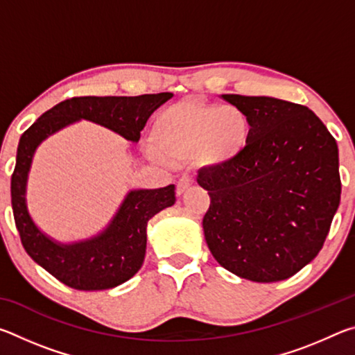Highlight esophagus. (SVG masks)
<instances>
[{"label": "esophagus", "instance_id": "1", "mask_svg": "<svg viewBox=\"0 0 355 355\" xmlns=\"http://www.w3.org/2000/svg\"><path fill=\"white\" fill-rule=\"evenodd\" d=\"M192 183H194V180L188 175H183L182 178H180L177 183V196H182L186 189L191 188Z\"/></svg>", "mask_w": 355, "mask_h": 355}]
</instances>
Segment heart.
Here are the masks:
<instances>
[{
  "instance_id": "obj_1",
  "label": "heart",
  "mask_w": 355,
  "mask_h": 355,
  "mask_svg": "<svg viewBox=\"0 0 355 355\" xmlns=\"http://www.w3.org/2000/svg\"><path fill=\"white\" fill-rule=\"evenodd\" d=\"M249 120L236 106L182 100L156 114L148 155L155 159L183 161L196 155L203 166L224 167L248 147Z\"/></svg>"
}]
</instances>
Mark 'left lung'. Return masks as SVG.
I'll return each mask as SVG.
<instances>
[{"mask_svg":"<svg viewBox=\"0 0 355 355\" xmlns=\"http://www.w3.org/2000/svg\"><path fill=\"white\" fill-rule=\"evenodd\" d=\"M249 120L236 161L200 169L208 191L203 233L222 268L252 282L299 272L322 249L338 209V147L307 106L272 97L227 94Z\"/></svg>","mask_w":355,"mask_h":355,"instance_id":"1","label":"left lung"}]
</instances>
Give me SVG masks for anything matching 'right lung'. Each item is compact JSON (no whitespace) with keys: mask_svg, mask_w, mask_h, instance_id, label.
Returning a JSON list of instances; mask_svg holds the SVG:
<instances>
[{"mask_svg":"<svg viewBox=\"0 0 355 355\" xmlns=\"http://www.w3.org/2000/svg\"><path fill=\"white\" fill-rule=\"evenodd\" d=\"M171 97V92L137 97H73L42 114L21 135L10 178L15 227L26 254L64 285L98 291L133 277L146 257L147 222L175 203V186L130 191L103 232L84 241L62 244L42 233L28 213L26 183L35 148L48 136L81 119L137 142L152 112Z\"/></svg>","mask_w":355,"mask_h":355,"instance_id":"add662e5","label":"right lung"}]
</instances>
